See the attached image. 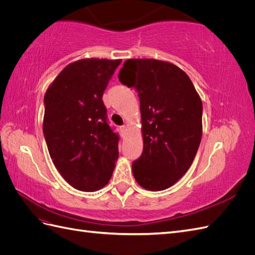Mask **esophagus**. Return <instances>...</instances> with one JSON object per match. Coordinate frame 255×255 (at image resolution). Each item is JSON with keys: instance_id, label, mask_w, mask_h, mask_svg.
<instances>
[{"instance_id": "obj_1", "label": "esophagus", "mask_w": 255, "mask_h": 255, "mask_svg": "<svg viewBox=\"0 0 255 255\" xmlns=\"http://www.w3.org/2000/svg\"><path fill=\"white\" fill-rule=\"evenodd\" d=\"M127 129H128V127L127 126H121L120 127V130H121V134L122 136H125L126 133H127Z\"/></svg>"}]
</instances>
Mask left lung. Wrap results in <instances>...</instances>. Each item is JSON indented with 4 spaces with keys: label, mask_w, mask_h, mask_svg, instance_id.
Wrapping results in <instances>:
<instances>
[{
    "label": "left lung",
    "mask_w": 255,
    "mask_h": 255,
    "mask_svg": "<svg viewBox=\"0 0 255 255\" xmlns=\"http://www.w3.org/2000/svg\"><path fill=\"white\" fill-rule=\"evenodd\" d=\"M119 81L140 101L143 150L132 165L137 183L164 190L186 173L202 137V102L179 67L156 59H128Z\"/></svg>",
    "instance_id": "obj_1"
}]
</instances>
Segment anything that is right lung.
<instances>
[{
	"mask_svg": "<svg viewBox=\"0 0 255 255\" xmlns=\"http://www.w3.org/2000/svg\"><path fill=\"white\" fill-rule=\"evenodd\" d=\"M121 60L68 65L45 92L43 135L54 165L74 188L95 191L111 180L119 134L107 118L103 92Z\"/></svg>",
	"mask_w": 255,
	"mask_h": 255,
	"instance_id": "obj_1",
	"label": "right lung"
}]
</instances>
